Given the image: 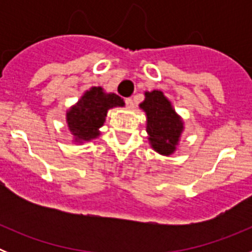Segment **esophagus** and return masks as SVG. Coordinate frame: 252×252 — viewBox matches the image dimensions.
Segmentation results:
<instances>
[{
  "instance_id": "1",
  "label": "esophagus",
  "mask_w": 252,
  "mask_h": 252,
  "mask_svg": "<svg viewBox=\"0 0 252 252\" xmlns=\"http://www.w3.org/2000/svg\"><path fill=\"white\" fill-rule=\"evenodd\" d=\"M125 103H126V107H127V108H132L133 107L132 98H126L125 99Z\"/></svg>"
}]
</instances>
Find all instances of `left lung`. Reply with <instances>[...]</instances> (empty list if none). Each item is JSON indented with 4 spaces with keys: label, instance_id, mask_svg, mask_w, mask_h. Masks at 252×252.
Returning a JSON list of instances; mask_svg holds the SVG:
<instances>
[{
    "label": "left lung",
    "instance_id": "1",
    "mask_svg": "<svg viewBox=\"0 0 252 252\" xmlns=\"http://www.w3.org/2000/svg\"><path fill=\"white\" fill-rule=\"evenodd\" d=\"M140 108L148 116L146 131L154 150L161 155L174 153L184 127L169 99L161 91L145 92V101L140 103Z\"/></svg>",
    "mask_w": 252,
    "mask_h": 252
}]
</instances>
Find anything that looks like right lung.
I'll use <instances>...</instances> for the list:
<instances>
[{
  "mask_svg": "<svg viewBox=\"0 0 252 252\" xmlns=\"http://www.w3.org/2000/svg\"><path fill=\"white\" fill-rule=\"evenodd\" d=\"M124 104L121 97L115 93L106 94L101 87H92L87 91L66 112V124L75 141H90L99 136L98 130L103 126L108 110Z\"/></svg>",
  "mask_w": 252,
  "mask_h": 252,
  "instance_id": "obj_1",
  "label": "right lung"
}]
</instances>
